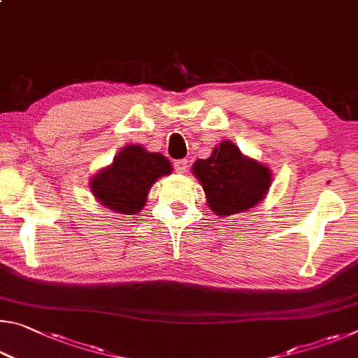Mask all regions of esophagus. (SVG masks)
<instances>
[{"instance_id": "1", "label": "esophagus", "mask_w": 358, "mask_h": 358, "mask_svg": "<svg viewBox=\"0 0 358 358\" xmlns=\"http://www.w3.org/2000/svg\"><path fill=\"white\" fill-rule=\"evenodd\" d=\"M173 167H175V172H177V173H186L189 164H187V159H178V161L173 162Z\"/></svg>"}]
</instances>
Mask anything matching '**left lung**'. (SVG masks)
<instances>
[{"mask_svg": "<svg viewBox=\"0 0 358 358\" xmlns=\"http://www.w3.org/2000/svg\"><path fill=\"white\" fill-rule=\"evenodd\" d=\"M192 175L202 185L213 213L226 217L257 207L271 186V171L243 155L230 141L221 142L207 159L192 164Z\"/></svg>", "mask_w": 358, "mask_h": 358, "instance_id": "obj_1", "label": "left lung"}]
</instances>
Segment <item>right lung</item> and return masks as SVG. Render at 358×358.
I'll use <instances>...</instances> for the list:
<instances>
[{"mask_svg":"<svg viewBox=\"0 0 358 358\" xmlns=\"http://www.w3.org/2000/svg\"><path fill=\"white\" fill-rule=\"evenodd\" d=\"M172 171L164 155L142 145H128L90 178V189L102 207L120 215H136L145 207L151 186Z\"/></svg>","mask_w":358,"mask_h":358,"instance_id":"add662e5","label":"right lung"}]
</instances>
